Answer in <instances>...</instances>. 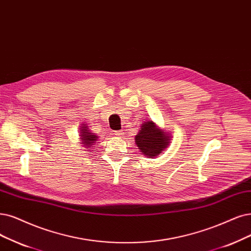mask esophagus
<instances>
[{
    "mask_svg": "<svg viewBox=\"0 0 251 251\" xmlns=\"http://www.w3.org/2000/svg\"><path fill=\"white\" fill-rule=\"evenodd\" d=\"M123 131L122 130H120V131H116L115 132V135H117V136H119V137H121V136H122L123 135Z\"/></svg>",
    "mask_w": 251,
    "mask_h": 251,
    "instance_id": "esophagus-1",
    "label": "esophagus"
}]
</instances>
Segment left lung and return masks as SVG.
<instances>
[{
  "label": "left lung",
  "instance_id": "left-lung-1",
  "mask_svg": "<svg viewBox=\"0 0 251 251\" xmlns=\"http://www.w3.org/2000/svg\"><path fill=\"white\" fill-rule=\"evenodd\" d=\"M171 135L164 129L157 127L152 121L142 124L135 135V144L140 151L148 157H158L169 147Z\"/></svg>",
  "mask_w": 251,
  "mask_h": 251
}]
</instances>
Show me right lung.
<instances>
[{"label": "right lung", "instance_id": "right-lung-1", "mask_svg": "<svg viewBox=\"0 0 251 251\" xmlns=\"http://www.w3.org/2000/svg\"><path fill=\"white\" fill-rule=\"evenodd\" d=\"M79 133H80V140H81V144H82V146L86 148V151H88V150H90L91 148L93 147V145L95 144V142L97 141V138H98V136L97 135H95L94 133H91L90 132V130H89V128H88V126L86 125V124H82L81 126H80V128H79Z\"/></svg>", "mask_w": 251, "mask_h": 251}]
</instances>
